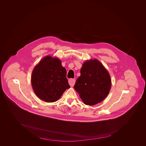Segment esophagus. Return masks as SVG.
Instances as JSON below:
<instances>
[{
  "label": "esophagus",
  "mask_w": 146,
  "mask_h": 146,
  "mask_svg": "<svg viewBox=\"0 0 146 146\" xmlns=\"http://www.w3.org/2000/svg\"><path fill=\"white\" fill-rule=\"evenodd\" d=\"M68 83L71 86H73L75 83V80L74 79H70L68 80Z\"/></svg>",
  "instance_id": "1"
}]
</instances>
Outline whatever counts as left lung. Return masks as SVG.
I'll list each match as a JSON object with an SVG mask.
<instances>
[{
  "label": "left lung",
  "instance_id": "1",
  "mask_svg": "<svg viewBox=\"0 0 146 146\" xmlns=\"http://www.w3.org/2000/svg\"><path fill=\"white\" fill-rule=\"evenodd\" d=\"M74 89L86 105H94L102 102L111 89V80L107 70L97 60L84 62Z\"/></svg>",
  "mask_w": 146,
  "mask_h": 146
}]
</instances>
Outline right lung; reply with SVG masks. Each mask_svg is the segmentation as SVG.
Wrapping results in <instances>:
<instances>
[{
  "label": "right lung",
  "mask_w": 146,
  "mask_h": 146,
  "mask_svg": "<svg viewBox=\"0 0 146 146\" xmlns=\"http://www.w3.org/2000/svg\"><path fill=\"white\" fill-rule=\"evenodd\" d=\"M66 70L61 61L48 56L34 68L31 84L36 96L46 102L57 101L70 87L66 78Z\"/></svg>",
  "instance_id": "add662e5"
}]
</instances>
